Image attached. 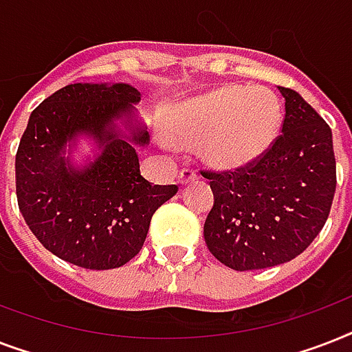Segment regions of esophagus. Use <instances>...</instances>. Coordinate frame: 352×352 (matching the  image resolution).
I'll use <instances>...</instances> for the list:
<instances>
[{
    "instance_id": "esophagus-1",
    "label": "esophagus",
    "mask_w": 352,
    "mask_h": 352,
    "mask_svg": "<svg viewBox=\"0 0 352 352\" xmlns=\"http://www.w3.org/2000/svg\"><path fill=\"white\" fill-rule=\"evenodd\" d=\"M199 175L195 173V170H190V168H184V170L179 171V182H181L182 186L188 184V182H193L197 181Z\"/></svg>"
}]
</instances>
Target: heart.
<instances>
[{"label": "heart", "instance_id": "obj_1", "mask_svg": "<svg viewBox=\"0 0 352 352\" xmlns=\"http://www.w3.org/2000/svg\"><path fill=\"white\" fill-rule=\"evenodd\" d=\"M164 129L179 144L199 142V155L221 170L254 164L281 129V106L263 87L226 84L170 107Z\"/></svg>", "mask_w": 352, "mask_h": 352}]
</instances>
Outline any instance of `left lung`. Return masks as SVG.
<instances>
[{
	"label": "left lung",
	"mask_w": 352,
	"mask_h": 352,
	"mask_svg": "<svg viewBox=\"0 0 352 352\" xmlns=\"http://www.w3.org/2000/svg\"><path fill=\"white\" fill-rule=\"evenodd\" d=\"M278 89L285 118L272 148L246 168L203 171L214 192L204 241L239 272L300 256L322 232L336 190L331 127L300 93Z\"/></svg>",
	"instance_id": "obj_1"
}]
</instances>
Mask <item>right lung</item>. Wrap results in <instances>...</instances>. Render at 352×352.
<instances>
[{"instance_id": "add662e5", "label": "right lung", "mask_w": 352, "mask_h": 352, "mask_svg": "<svg viewBox=\"0 0 352 352\" xmlns=\"http://www.w3.org/2000/svg\"><path fill=\"white\" fill-rule=\"evenodd\" d=\"M138 102L129 84H71L30 113L16 153L18 206L30 232L63 261L89 270L126 265L142 248L155 210L179 190L140 175L137 148L149 135L135 115ZM82 134L99 153L78 168L65 151Z\"/></svg>"}]
</instances>
